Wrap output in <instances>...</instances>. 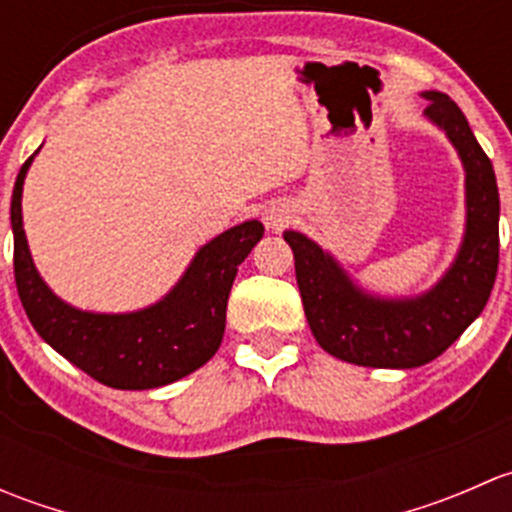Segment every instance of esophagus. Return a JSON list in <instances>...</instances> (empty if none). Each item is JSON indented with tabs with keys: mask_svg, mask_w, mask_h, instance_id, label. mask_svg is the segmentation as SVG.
Returning <instances> with one entry per match:
<instances>
[{
	"mask_svg": "<svg viewBox=\"0 0 512 512\" xmlns=\"http://www.w3.org/2000/svg\"><path fill=\"white\" fill-rule=\"evenodd\" d=\"M287 220H289V213L285 208L272 205V208L265 210V225L270 227V230H280V227H285Z\"/></svg>",
	"mask_w": 512,
	"mask_h": 512,
	"instance_id": "1",
	"label": "esophagus"
}]
</instances>
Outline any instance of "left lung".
Wrapping results in <instances>:
<instances>
[{"label": "left lung", "mask_w": 512, "mask_h": 512, "mask_svg": "<svg viewBox=\"0 0 512 512\" xmlns=\"http://www.w3.org/2000/svg\"><path fill=\"white\" fill-rule=\"evenodd\" d=\"M426 121L441 128L466 173V227L451 267L411 297H384L361 285L312 237L285 230L294 252L309 329L324 352L371 369H414L441 356L483 312L498 272L500 198L493 163L461 108L441 91H423Z\"/></svg>", "instance_id": "1"}]
</instances>
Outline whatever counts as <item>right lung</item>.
<instances>
[{
	"label": "right lung",
	"instance_id": "1",
	"mask_svg": "<svg viewBox=\"0 0 512 512\" xmlns=\"http://www.w3.org/2000/svg\"><path fill=\"white\" fill-rule=\"evenodd\" d=\"M34 156L14 183L12 232L19 299L39 337L96 381L126 391L173 384L213 359L237 267L265 235L260 220H245L205 242L158 302L136 312H86L56 297L29 252L22 193Z\"/></svg>",
	"mask_w": 512,
	"mask_h": 512
}]
</instances>
